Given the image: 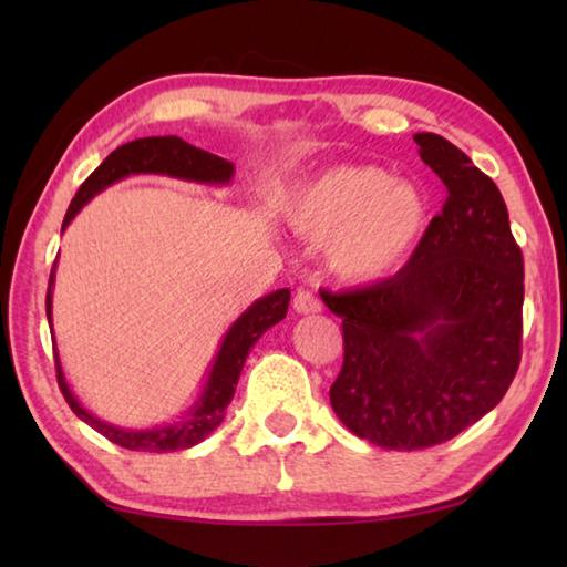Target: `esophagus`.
Listing matches in <instances>:
<instances>
[{"mask_svg": "<svg viewBox=\"0 0 567 567\" xmlns=\"http://www.w3.org/2000/svg\"><path fill=\"white\" fill-rule=\"evenodd\" d=\"M292 307H295V312H300V315H315L322 310V302H320V297L312 295L310 290H297V295L292 297Z\"/></svg>", "mask_w": 567, "mask_h": 567, "instance_id": "esophagus-1", "label": "esophagus"}]
</instances>
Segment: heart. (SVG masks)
<instances>
[{"instance_id": "heart-1", "label": "heart", "mask_w": 567, "mask_h": 567, "mask_svg": "<svg viewBox=\"0 0 567 567\" xmlns=\"http://www.w3.org/2000/svg\"><path fill=\"white\" fill-rule=\"evenodd\" d=\"M285 219L348 282H375L398 270L420 243L427 199L375 165H338L305 182L285 203Z\"/></svg>"}]
</instances>
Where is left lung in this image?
I'll return each mask as SVG.
<instances>
[{"label": "left lung", "mask_w": 567, "mask_h": 567, "mask_svg": "<svg viewBox=\"0 0 567 567\" xmlns=\"http://www.w3.org/2000/svg\"><path fill=\"white\" fill-rule=\"evenodd\" d=\"M415 142L447 189L443 213L388 280L322 295L342 318L334 415L385 450L440 445L487 415L523 344V252L501 189L440 134Z\"/></svg>", "instance_id": "8db88e82"}]
</instances>
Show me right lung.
<instances>
[{
	"instance_id": "add662e5",
	"label": "right lung",
	"mask_w": 567,
	"mask_h": 567,
	"mask_svg": "<svg viewBox=\"0 0 567 567\" xmlns=\"http://www.w3.org/2000/svg\"><path fill=\"white\" fill-rule=\"evenodd\" d=\"M130 175H167L177 179L189 182H205V185H227L235 175V165L223 157L205 152L195 145H189L175 134L167 137H142L132 140L127 145H122L112 152V155L102 162V165L92 172V175L82 182V187L76 189L70 209H66L62 229L72 223L74 215L90 203L94 195H100L104 187L114 185ZM52 285H54V270L50 275V290H47V320H50L52 330ZM287 305H290V290H277L260 297L252 302L247 310L239 315L237 322L227 330L219 352L215 358L213 370L205 382V390L195 408L182 420L172 422V425H159L152 430H127L110 425L94 417L92 412L80 405V400L72 395L70 385H66L60 358L54 352L56 362V382L66 400V405L80 420L87 422L90 427L97 430L100 435L112 440L114 445L127 447V450H142V453H175V450H185L213 433V430L225 420V410L235 398V388L243 372V364L247 360L252 344L262 338V334L280 322L287 315Z\"/></svg>"
}]
</instances>
